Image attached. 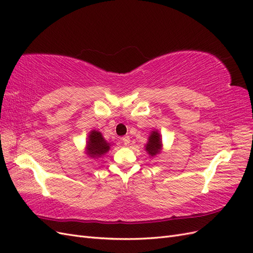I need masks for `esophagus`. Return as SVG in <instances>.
Returning <instances> with one entry per match:
<instances>
[{"instance_id": "34e87169", "label": "esophagus", "mask_w": 253, "mask_h": 253, "mask_svg": "<svg viewBox=\"0 0 253 253\" xmlns=\"http://www.w3.org/2000/svg\"><path fill=\"white\" fill-rule=\"evenodd\" d=\"M129 141H131V140H129V137L128 136H124V137H122V142H124L126 145H127L129 143Z\"/></svg>"}]
</instances>
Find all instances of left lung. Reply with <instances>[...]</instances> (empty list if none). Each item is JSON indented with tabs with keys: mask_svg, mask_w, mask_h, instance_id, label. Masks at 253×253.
I'll list each match as a JSON object with an SVG mask.
<instances>
[{
	"mask_svg": "<svg viewBox=\"0 0 253 253\" xmlns=\"http://www.w3.org/2000/svg\"><path fill=\"white\" fill-rule=\"evenodd\" d=\"M160 149H162V139H160V135L155 131L149 137V142L147 143V147H145V151L151 156H155L160 152Z\"/></svg>",
	"mask_w": 253,
	"mask_h": 253,
	"instance_id": "8db88e82",
	"label": "left lung"
}]
</instances>
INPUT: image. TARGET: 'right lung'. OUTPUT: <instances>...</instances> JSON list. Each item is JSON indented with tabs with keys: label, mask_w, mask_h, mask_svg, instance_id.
<instances>
[{
	"label": "right lung",
	"mask_w": 253,
	"mask_h": 253,
	"mask_svg": "<svg viewBox=\"0 0 253 253\" xmlns=\"http://www.w3.org/2000/svg\"><path fill=\"white\" fill-rule=\"evenodd\" d=\"M86 148L90 157H100L110 150V143L103 139L100 132L91 131L88 136Z\"/></svg>",
	"instance_id": "add662e5"
}]
</instances>
